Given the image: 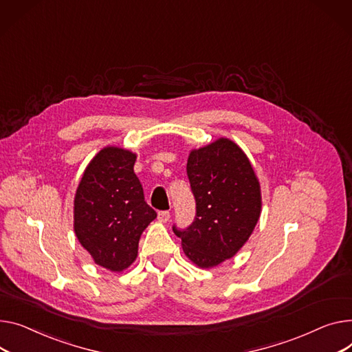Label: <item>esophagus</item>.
<instances>
[{
    "instance_id": "esophagus-1",
    "label": "esophagus",
    "mask_w": 352,
    "mask_h": 352,
    "mask_svg": "<svg viewBox=\"0 0 352 352\" xmlns=\"http://www.w3.org/2000/svg\"><path fill=\"white\" fill-rule=\"evenodd\" d=\"M170 212H168V210H160V212H158V221L160 222H164V223H166V222H168L170 221Z\"/></svg>"
}]
</instances>
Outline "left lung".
<instances>
[{
    "instance_id": "left-lung-1",
    "label": "left lung",
    "mask_w": 352,
    "mask_h": 352,
    "mask_svg": "<svg viewBox=\"0 0 352 352\" xmlns=\"http://www.w3.org/2000/svg\"><path fill=\"white\" fill-rule=\"evenodd\" d=\"M186 174L197 202L194 222L173 230L188 259L210 269L235 256L248 242L262 210L261 184L242 148L218 138L192 150Z\"/></svg>"
}]
</instances>
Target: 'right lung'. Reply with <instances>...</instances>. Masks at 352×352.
Instances as JSON below:
<instances>
[{"label":"right lung","mask_w":352,"mask_h":352,"mask_svg":"<svg viewBox=\"0 0 352 352\" xmlns=\"http://www.w3.org/2000/svg\"><path fill=\"white\" fill-rule=\"evenodd\" d=\"M137 155L104 147L86 167L74 202V229L96 265L123 272L137 257L143 230L157 218L134 174Z\"/></svg>","instance_id":"1"}]
</instances>
